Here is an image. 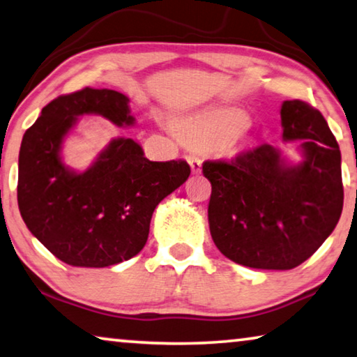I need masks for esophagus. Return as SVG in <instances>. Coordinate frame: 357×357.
<instances>
[{"mask_svg":"<svg viewBox=\"0 0 357 357\" xmlns=\"http://www.w3.org/2000/svg\"><path fill=\"white\" fill-rule=\"evenodd\" d=\"M188 162H189V165L192 168V173L199 174L202 172V158L199 155L189 154L188 155Z\"/></svg>","mask_w":357,"mask_h":357,"instance_id":"esophagus-1","label":"esophagus"}]
</instances>
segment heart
<instances>
[{"mask_svg":"<svg viewBox=\"0 0 357 357\" xmlns=\"http://www.w3.org/2000/svg\"><path fill=\"white\" fill-rule=\"evenodd\" d=\"M246 117L235 109H214L181 119L176 132L197 144L220 146L229 143L245 127Z\"/></svg>","mask_w":357,"mask_h":357,"instance_id":"heart-1","label":"heart"}]
</instances>
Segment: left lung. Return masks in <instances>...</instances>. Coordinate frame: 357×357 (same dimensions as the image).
Here are the masks:
<instances>
[{
  "instance_id": "obj_1",
  "label": "left lung",
  "mask_w": 357,
  "mask_h": 357,
  "mask_svg": "<svg viewBox=\"0 0 357 357\" xmlns=\"http://www.w3.org/2000/svg\"><path fill=\"white\" fill-rule=\"evenodd\" d=\"M281 126L282 139H302L298 165H287L267 143L202 165L211 183L214 245L245 267L296 268L318 251L343 209L342 155L324 116L307 101L287 100Z\"/></svg>"
}]
</instances>
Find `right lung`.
Masks as SVG:
<instances>
[{
    "instance_id": "right-lung-1",
    "label": "right lung",
    "mask_w": 357,
    "mask_h": 357,
    "mask_svg": "<svg viewBox=\"0 0 357 357\" xmlns=\"http://www.w3.org/2000/svg\"><path fill=\"white\" fill-rule=\"evenodd\" d=\"M100 114L132 126L128 98L86 87L60 95L26 130L19 154L17 202L28 230L61 262L109 267L143 250L155 206L189 178L185 160L151 162L132 138L112 139L87 172L60 157L77 116Z\"/></svg>"
}]
</instances>
